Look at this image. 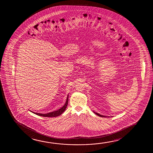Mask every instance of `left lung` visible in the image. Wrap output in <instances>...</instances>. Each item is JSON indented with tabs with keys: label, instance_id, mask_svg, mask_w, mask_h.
Segmentation results:
<instances>
[{
	"label": "left lung",
	"instance_id": "left-lung-1",
	"mask_svg": "<svg viewBox=\"0 0 153 153\" xmlns=\"http://www.w3.org/2000/svg\"><path fill=\"white\" fill-rule=\"evenodd\" d=\"M94 112V111H93ZM94 113H95V114H97V115L99 116H100V117H107V116H103L101 115H100V114H98V113H95V112H94Z\"/></svg>",
	"mask_w": 153,
	"mask_h": 153
}]
</instances>
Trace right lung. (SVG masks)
I'll use <instances>...</instances> for the list:
<instances>
[{
	"mask_svg": "<svg viewBox=\"0 0 153 153\" xmlns=\"http://www.w3.org/2000/svg\"><path fill=\"white\" fill-rule=\"evenodd\" d=\"M68 95L67 96V100H66V101H65V105H63L62 107H61L60 109H58V110H55V111L51 112V113H47V114H40V113H35V112H33V111H31V112H33V114H35L37 115L43 116V117H56V116L61 115L65 111V109L67 108V106L68 105Z\"/></svg>",
	"mask_w": 153,
	"mask_h": 153,
	"instance_id": "obj_1",
	"label": "right lung"
}]
</instances>
